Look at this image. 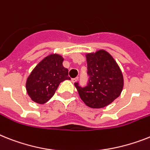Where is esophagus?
<instances>
[{"instance_id": "obj_1", "label": "esophagus", "mask_w": 150, "mask_h": 150, "mask_svg": "<svg viewBox=\"0 0 150 150\" xmlns=\"http://www.w3.org/2000/svg\"><path fill=\"white\" fill-rule=\"evenodd\" d=\"M78 79H79V78H78V77L73 78V79H71V81H72L73 83H75V82H76V81H77Z\"/></svg>"}]
</instances>
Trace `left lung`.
I'll return each instance as SVG.
<instances>
[{"label":"left lung","mask_w":150,"mask_h":150,"mask_svg":"<svg viewBox=\"0 0 150 150\" xmlns=\"http://www.w3.org/2000/svg\"><path fill=\"white\" fill-rule=\"evenodd\" d=\"M89 82L82 87L74 85L80 97L91 108L108 106L120 95L123 87V76L118 64L108 52L98 50L86 54Z\"/></svg>","instance_id":"left-lung-1"}]
</instances>
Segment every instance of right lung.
Here are the masks:
<instances>
[{
  "label": "right lung",
  "mask_w": 150,
  "mask_h": 150,
  "mask_svg": "<svg viewBox=\"0 0 150 150\" xmlns=\"http://www.w3.org/2000/svg\"><path fill=\"white\" fill-rule=\"evenodd\" d=\"M63 61L61 56L50 54L33 69L26 83L27 92L33 101L45 103L54 96L60 83L70 80Z\"/></svg>",
  "instance_id": "right-lung-1"
}]
</instances>
